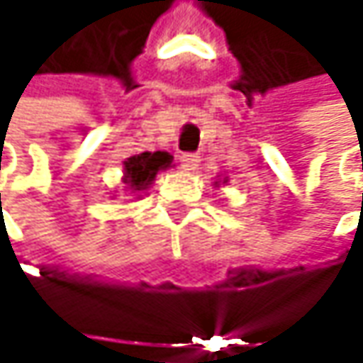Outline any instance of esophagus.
<instances>
[{
    "instance_id": "34e87169",
    "label": "esophagus",
    "mask_w": 363,
    "mask_h": 363,
    "mask_svg": "<svg viewBox=\"0 0 363 363\" xmlns=\"http://www.w3.org/2000/svg\"><path fill=\"white\" fill-rule=\"evenodd\" d=\"M181 166L184 170H195L199 166V155L197 153H182Z\"/></svg>"
}]
</instances>
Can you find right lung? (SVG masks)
Wrapping results in <instances>:
<instances>
[{
  "instance_id": "obj_1",
  "label": "right lung",
  "mask_w": 363,
  "mask_h": 363,
  "mask_svg": "<svg viewBox=\"0 0 363 363\" xmlns=\"http://www.w3.org/2000/svg\"><path fill=\"white\" fill-rule=\"evenodd\" d=\"M172 164V155H168L166 151H155V153H140L130 157L123 166H125V179L123 182L134 189H147V184L155 179V174L164 168H168Z\"/></svg>"
}]
</instances>
